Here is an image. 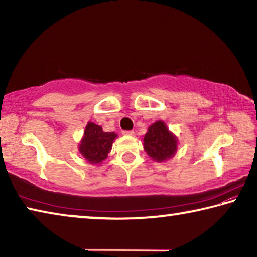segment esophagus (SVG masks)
<instances>
[{"label": "esophagus", "mask_w": 257, "mask_h": 257, "mask_svg": "<svg viewBox=\"0 0 257 257\" xmlns=\"http://www.w3.org/2000/svg\"><path fill=\"white\" fill-rule=\"evenodd\" d=\"M122 134L127 135V136H132V135H134V130H123Z\"/></svg>", "instance_id": "esophagus-1"}]
</instances>
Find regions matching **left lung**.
I'll return each mask as SVG.
<instances>
[{
    "label": "left lung",
    "mask_w": 257,
    "mask_h": 257,
    "mask_svg": "<svg viewBox=\"0 0 257 257\" xmlns=\"http://www.w3.org/2000/svg\"><path fill=\"white\" fill-rule=\"evenodd\" d=\"M144 149L152 159L164 161L176 153L177 138L169 132L164 122L158 121L145 134Z\"/></svg>",
    "instance_id": "1"
}]
</instances>
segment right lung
I'll return each mask as SVG.
<instances>
[{"mask_svg": "<svg viewBox=\"0 0 257 257\" xmlns=\"http://www.w3.org/2000/svg\"><path fill=\"white\" fill-rule=\"evenodd\" d=\"M116 137L113 132H103L102 127L89 122L85 129V136L82 138L79 151L89 163L97 164L106 159L108 152L112 149V143Z\"/></svg>", "mask_w": 257, "mask_h": 257, "instance_id": "add662e5", "label": "right lung"}]
</instances>
